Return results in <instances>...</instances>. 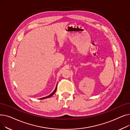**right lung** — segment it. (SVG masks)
<instances>
[{
	"instance_id": "obj_1",
	"label": "right lung",
	"mask_w": 130,
	"mask_h": 130,
	"mask_svg": "<svg viewBox=\"0 0 130 130\" xmlns=\"http://www.w3.org/2000/svg\"><path fill=\"white\" fill-rule=\"evenodd\" d=\"M56 90H57V86H56V88H55V90H54V91L51 94H50V95H48V96H46V97H45V98H42V99H40V100H43V99H46V98H50V97H51L52 96H53V95H54V94L55 93V92L56 91Z\"/></svg>"
}]
</instances>
